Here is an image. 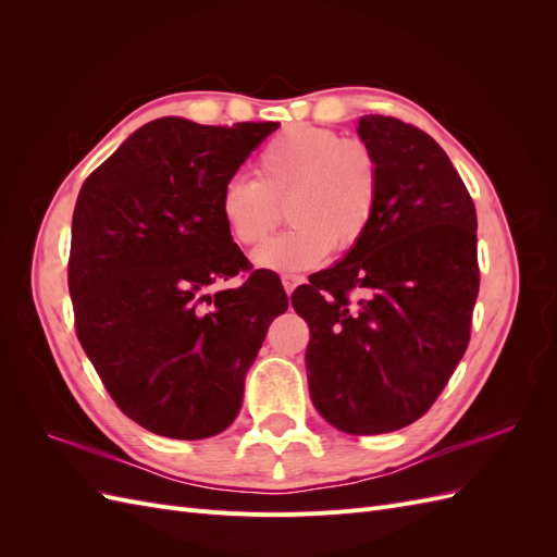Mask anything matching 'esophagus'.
Segmentation results:
<instances>
[{"mask_svg": "<svg viewBox=\"0 0 557 557\" xmlns=\"http://www.w3.org/2000/svg\"><path fill=\"white\" fill-rule=\"evenodd\" d=\"M305 281H307L305 276H293V274H285V276H283V288H285V293L293 295V290L297 288V285H299V283H305Z\"/></svg>", "mask_w": 557, "mask_h": 557, "instance_id": "esophagus-1", "label": "esophagus"}]
</instances>
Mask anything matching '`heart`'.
Returning a JSON list of instances; mask_svg holds the SVG:
<instances>
[{"label":"heart","instance_id":"b5f03b06","mask_svg":"<svg viewBox=\"0 0 557 557\" xmlns=\"http://www.w3.org/2000/svg\"><path fill=\"white\" fill-rule=\"evenodd\" d=\"M381 197V164L362 139L315 125H288L256 160V181L232 176L218 195L230 239L258 246L278 223V201L293 227L262 244L252 262L269 272H301L330 250L348 252L372 230Z\"/></svg>","mask_w":557,"mask_h":557}]
</instances>
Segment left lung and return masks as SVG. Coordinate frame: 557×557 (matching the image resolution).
I'll return each mask as SVG.
<instances>
[{
	"label": "left lung",
	"mask_w": 557,
	"mask_h": 557,
	"mask_svg": "<svg viewBox=\"0 0 557 557\" xmlns=\"http://www.w3.org/2000/svg\"><path fill=\"white\" fill-rule=\"evenodd\" d=\"M381 164L372 230L293 293L307 320L313 407L348 434L407 428L462 360L479 295L476 209L430 134L393 115H362Z\"/></svg>",
	"instance_id": "8db88e82"
}]
</instances>
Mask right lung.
Returning <instances> with one entry per match:
<instances>
[{
    "label": "right lung",
    "mask_w": 557,
    "mask_h": 557,
    "mask_svg": "<svg viewBox=\"0 0 557 557\" xmlns=\"http://www.w3.org/2000/svg\"><path fill=\"white\" fill-rule=\"evenodd\" d=\"M278 123L197 125L158 117L86 178L72 218L76 336L113 401L148 432L207 440L230 428L272 320L288 309L248 272L218 195Z\"/></svg>",
    "instance_id": "right-lung-1"
}]
</instances>
